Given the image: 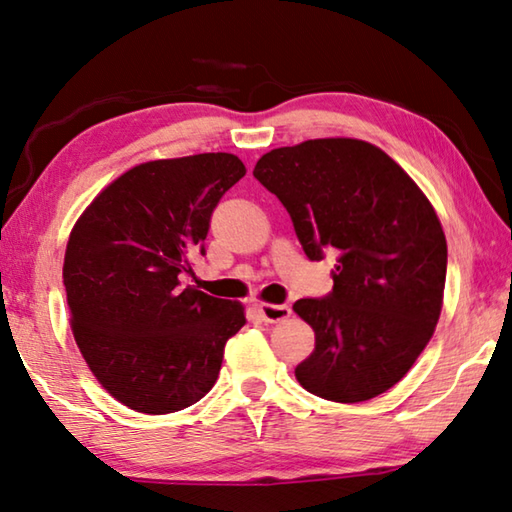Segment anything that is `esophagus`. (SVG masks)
Here are the masks:
<instances>
[{
	"mask_svg": "<svg viewBox=\"0 0 512 512\" xmlns=\"http://www.w3.org/2000/svg\"><path fill=\"white\" fill-rule=\"evenodd\" d=\"M258 312L263 316L265 323H281L285 318L292 314L287 305H276V303H260Z\"/></svg>",
	"mask_w": 512,
	"mask_h": 512,
	"instance_id": "obj_1",
	"label": "esophagus"
}]
</instances>
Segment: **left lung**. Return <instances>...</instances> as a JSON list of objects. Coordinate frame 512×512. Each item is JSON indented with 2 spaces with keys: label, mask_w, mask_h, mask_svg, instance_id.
Segmentation results:
<instances>
[{
  "label": "left lung",
  "mask_w": 512,
  "mask_h": 512,
  "mask_svg": "<svg viewBox=\"0 0 512 512\" xmlns=\"http://www.w3.org/2000/svg\"><path fill=\"white\" fill-rule=\"evenodd\" d=\"M254 176L289 211L307 256L336 252L332 294L294 303L316 336L298 383L336 403L379 397L439 321L448 245L435 207L388 153L356 138L272 149Z\"/></svg>",
  "instance_id": "left-lung-1"
}]
</instances>
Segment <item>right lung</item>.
<instances>
[{
    "mask_svg": "<svg viewBox=\"0 0 512 512\" xmlns=\"http://www.w3.org/2000/svg\"><path fill=\"white\" fill-rule=\"evenodd\" d=\"M247 173L234 153L149 160L106 185L71 229L64 287L73 339L124 406L167 414L214 388L238 301L182 287L211 211Z\"/></svg>",
    "mask_w": 512,
    "mask_h": 512,
    "instance_id": "1",
    "label": "right lung"
}]
</instances>
